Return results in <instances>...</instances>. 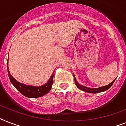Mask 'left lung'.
Returning <instances> with one entry per match:
<instances>
[{
  "label": "left lung",
  "mask_w": 126,
  "mask_h": 126,
  "mask_svg": "<svg viewBox=\"0 0 126 126\" xmlns=\"http://www.w3.org/2000/svg\"><path fill=\"white\" fill-rule=\"evenodd\" d=\"M74 80L75 81V84L77 85V88H79L80 90H83L84 92H88V93H92V94H97V93H99V92H105L106 90H109L110 87L112 86V84L114 83V82L115 81V80L114 81H112L111 83H110L109 85H107V86H102V87H100V88H88V87H86V86H83L80 84H79V83L77 82V80L75 79V77L74 76Z\"/></svg>",
  "instance_id": "1"
}]
</instances>
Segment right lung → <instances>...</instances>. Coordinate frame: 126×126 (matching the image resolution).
Wrapping results in <instances>:
<instances>
[{
    "label": "right lung",
    "mask_w": 126,
    "mask_h": 126,
    "mask_svg": "<svg viewBox=\"0 0 126 126\" xmlns=\"http://www.w3.org/2000/svg\"><path fill=\"white\" fill-rule=\"evenodd\" d=\"M7 65H8V64H7ZM8 73L9 79H10V80L12 82V84L14 86L15 88H16L21 94H23L25 97H27L35 98L42 97L46 94H47L50 91L51 87H52L54 71H53V74L51 75L48 82L43 86H39V87L28 86V85L21 84V83L19 82L18 81H17L10 75L8 69Z\"/></svg>",
    "instance_id": "add662e5"
}]
</instances>
